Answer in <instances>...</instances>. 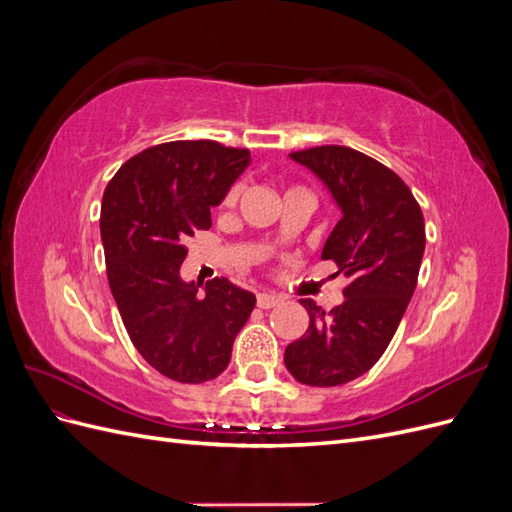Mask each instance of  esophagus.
Segmentation results:
<instances>
[{
  "instance_id": "1",
  "label": "esophagus",
  "mask_w": 512,
  "mask_h": 512,
  "mask_svg": "<svg viewBox=\"0 0 512 512\" xmlns=\"http://www.w3.org/2000/svg\"><path fill=\"white\" fill-rule=\"evenodd\" d=\"M280 301H282V299L277 297V294H273V292H260L258 297H256V305H258L260 309H271V307H275Z\"/></svg>"
}]
</instances>
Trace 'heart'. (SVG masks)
Segmentation results:
<instances>
[{
    "label": "heart",
    "mask_w": 512,
    "mask_h": 512,
    "mask_svg": "<svg viewBox=\"0 0 512 512\" xmlns=\"http://www.w3.org/2000/svg\"><path fill=\"white\" fill-rule=\"evenodd\" d=\"M241 192H243V183H241V181H235V183H232L230 188L226 190L224 198H222V207H232V205H237V200H239Z\"/></svg>",
    "instance_id": "obj_1"
}]
</instances>
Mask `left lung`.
Instances as JSON below:
<instances>
[{
	"mask_svg": "<svg viewBox=\"0 0 512 512\" xmlns=\"http://www.w3.org/2000/svg\"><path fill=\"white\" fill-rule=\"evenodd\" d=\"M290 158L327 183L344 213L322 260H333L348 286L331 312L301 299L309 327L284 363L301 384H346L378 363L404 318L425 252L423 211L397 173L356 149L322 145Z\"/></svg>",
	"mask_w": 512,
	"mask_h": 512,
	"instance_id": "1",
	"label": "left lung"
}]
</instances>
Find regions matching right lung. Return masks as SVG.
Instances as JSON below:
<instances>
[{
    "mask_svg": "<svg viewBox=\"0 0 512 512\" xmlns=\"http://www.w3.org/2000/svg\"><path fill=\"white\" fill-rule=\"evenodd\" d=\"M250 151L218 141H173L136 153L108 181L100 235L108 286L134 348L162 376L200 384L230 363L256 297L226 277L185 284V241L211 228V207Z\"/></svg>",
    "mask_w": 512,
    "mask_h": 512,
    "instance_id": "add662e5",
    "label": "right lung"
}]
</instances>
